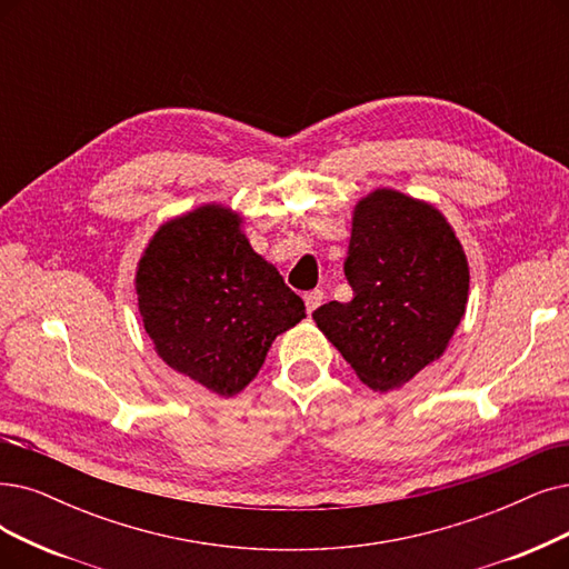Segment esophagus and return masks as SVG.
Masks as SVG:
<instances>
[{
  "instance_id": "esophagus-1",
  "label": "esophagus",
  "mask_w": 569,
  "mask_h": 569,
  "mask_svg": "<svg viewBox=\"0 0 569 569\" xmlns=\"http://www.w3.org/2000/svg\"><path fill=\"white\" fill-rule=\"evenodd\" d=\"M322 299H325V291H322V289H312V291H306V293H303L306 310H308V312H315L317 308L322 306Z\"/></svg>"
}]
</instances>
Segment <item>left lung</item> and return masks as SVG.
I'll return each instance as SVG.
<instances>
[{"mask_svg":"<svg viewBox=\"0 0 569 569\" xmlns=\"http://www.w3.org/2000/svg\"><path fill=\"white\" fill-rule=\"evenodd\" d=\"M346 278L352 301H329L312 320L361 382L388 392L439 359L469 293L462 244L443 214L392 189L361 198Z\"/></svg>","mask_w":569,"mask_h":569,"instance_id":"left-lung-1","label":"left lung"}]
</instances>
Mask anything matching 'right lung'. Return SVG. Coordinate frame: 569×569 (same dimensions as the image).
Masks as SVG:
<instances>
[{"label":"right lung","mask_w":569,"mask_h":569,"mask_svg":"<svg viewBox=\"0 0 569 569\" xmlns=\"http://www.w3.org/2000/svg\"><path fill=\"white\" fill-rule=\"evenodd\" d=\"M240 221L202 206L163 223L134 278L158 357L221 397L240 392L276 336L306 317L301 297L254 252Z\"/></svg>","instance_id":"1"}]
</instances>
